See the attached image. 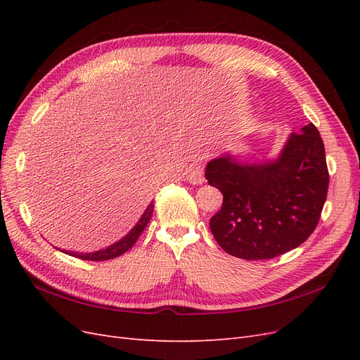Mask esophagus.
Masks as SVG:
<instances>
[{"label": "esophagus", "instance_id": "esophagus-1", "mask_svg": "<svg viewBox=\"0 0 360 360\" xmlns=\"http://www.w3.org/2000/svg\"><path fill=\"white\" fill-rule=\"evenodd\" d=\"M188 180L192 184H202L205 181V179H204V168L201 165L193 167L189 171V174H188Z\"/></svg>", "mask_w": 360, "mask_h": 360}]
</instances>
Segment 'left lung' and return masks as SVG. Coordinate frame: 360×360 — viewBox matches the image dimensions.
I'll list each match as a JSON object with an SVG mask.
<instances>
[{"mask_svg":"<svg viewBox=\"0 0 360 360\" xmlns=\"http://www.w3.org/2000/svg\"><path fill=\"white\" fill-rule=\"evenodd\" d=\"M205 179L224 195L210 230L225 252L269 259L300 246L317 226L329 171L319 129L292 132L274 162L248 165L230 155L207 163Z\"/></svg>","mask_w":360,"mask_h":360,"instance_id":"1","label":"left lung"}]
</instances>
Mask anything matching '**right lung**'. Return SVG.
Here are the masks:
<instances>
[{
	"instance_id": "1",
	"label": "right lung",
	"mask_w": 360,
	"mask_h": 360,
	"mask_svg": "<svg viewBox=\"0 0 360 360\" xmlns=\"http://www.w3.org/2000/svg\"><path fill=\"white\" fill-rule=\"evenodd\" d=\"M153 209H155V204H153V201H151L150 205L146 209L144 214L141 216V219L138 221V224L132 228V231H130L127 236H124V237L122 238V240H118L117 243H114V245H111V246H108L106 249L97 250V252H91V254H78V252H69V250H68L66 254H69V255H72V257H76V258H79V259H86V261H105V259H112V258H115V257H118V255L124 254L126 250H129L130 248H132V246L136 243L138 237L141 236V233L144 231V228L147 226L151 214H153ZM63 252H64V250H63Z\"/></svg>"
}]
</instances>
